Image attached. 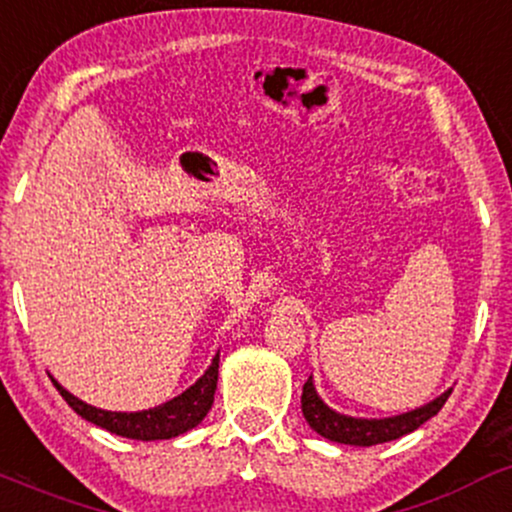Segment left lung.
Wrapping results in <instances>:
<instances>
[{"mask_svg":"<svg viewBox=\"0 0 512 512\" xmlns=\"http://www.w3.org/2000/svg\"><path fill=\"white\" fill-rule=\"evenodd\" d=\"M452 394V389H447L445 394H440L438 399H433L430 404L421 406V409L401 413L394 418H353L336 413L324 401L319 399L317 389H314L312 377L304 382L302 387V413L307 418L309 428L317 430L321 438L331 442H343V445H358V447H372L382 445V442L396 440L401 435L411 433V430L421 428L428 418H433L442 406H445L447 396Z\"/></svg>","mask_w":512,"mask_h":512,"instance_id":"left-lung-1","label":"left lung"}]
</instances>
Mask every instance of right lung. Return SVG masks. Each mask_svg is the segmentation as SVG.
<instances>
[{
  "label": "right lung",
  "instance_id": "1",
  "mask_svg": "<svg viewBox=\"0 0 512 512\" xmlns=\"http://www.w3.org/2000/svg\"><path fill=\"white\" fill-rule=\"evenodd\" d=\"M217 370H220V353L212 358L208 372H205L191 389H186V392L176 396V399L166 401L162 406H154V409L135 413L101 411L96 409V406L79 401L77 396H72L67 389H62L55 380L53 384L57 392L62 394V399H65L79 416L94 423V426L106 428L111 430V433L132 440H169L176 438V435L188 433V430L198 426V423L208 416L212 401H215Z\"/></svg>",
  "mask_w": 512,
  "mask_h": 512
}]
</instances>
